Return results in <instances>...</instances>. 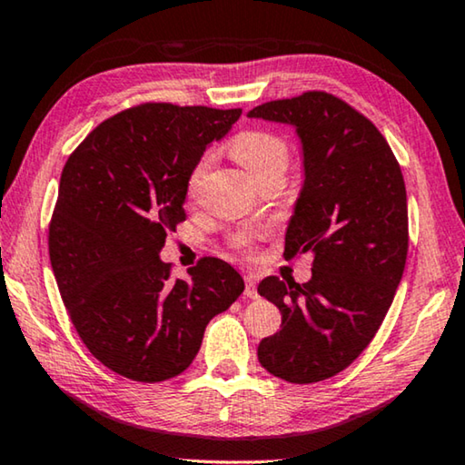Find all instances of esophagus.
I'll use <instances>...</instances> for the list:
<instances>
[{
  "instance_id": "obj_1",
  "label": "esophagus",
  "mask_w": 465,
  "mask_h": 465,
  "mask_svg": "<svg viewBox=\"0 0 465 465\" xmlns=\"http://www.w3.org/2000/svg\"><path fill=\"white\" fill-rule=\"evenodd\" d=\"M245 295L249 300H258V287H255V274H247L245 277Z\"/></svg>"
}]
</instances>
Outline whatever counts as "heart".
<instances>
[{
  "label": "heart",
  "instance_id": "b5f03b06",
  "mask_svg": "<svg viewBox=\"0 0 465 465\" xmlns=\"http://www.w3.org/2000/svg\"><path fill=\"white\" fill-rule=\"evenodd\" d=\"M232 157L245 167L255 183L260 178H264L266 173L282 170L285 172L287 161H289V149L279 136H274L271 132H243L231 143ZM212 157L205 154L197 165L193 167L191 176H188V194L194 197L199 191L201 183H203L207 170H210ZM247 243V241H243Z\"/></svg>",
  "mask_w": 465,
  "mask_h": 465
}]
</instances>
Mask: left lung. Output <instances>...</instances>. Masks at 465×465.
Wrapping results in <instances>:
<instances>
[{
    "instance_id": "1",
    "label": "left lung",
    "mask_w": 465,
    "mask_h": 465,
    "mask_svg": "<svg viewBox=\"0 0 465 465\" xmlns=\"http://www.w3.org/2000/svg\"><path fill=\"white\" fill-rule=\"evenodd\" d=\"M247 117L295 127L304 184L285 255L312 253L308 282L266 277L258 285L281 311L258 361L285 381H322L369 346L392 304L409 249L405 180L378 127L333 94L272 100Z\"/></svg>"
}]
</instances>
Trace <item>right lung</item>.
<instances>
[{"instance_id": "obj_1", "label": "right lung", "mask_w": 465, "mask_h": 465, "mask_svg": "<svg viewBox=\"0 0 465 465\" xmlns=\"http://www.w3.org/2000/svg\"><path fill=\"white\" fill-rule=\"evenodd\" d=\"M241 109L149 103L106 119L60 176L50 262L85 348L127 380L176 378L197 356L207 322L243 293L231 264L203 258L170 279L159 258L186 220L188 176Z\"/></svg>"}]
</instances>
